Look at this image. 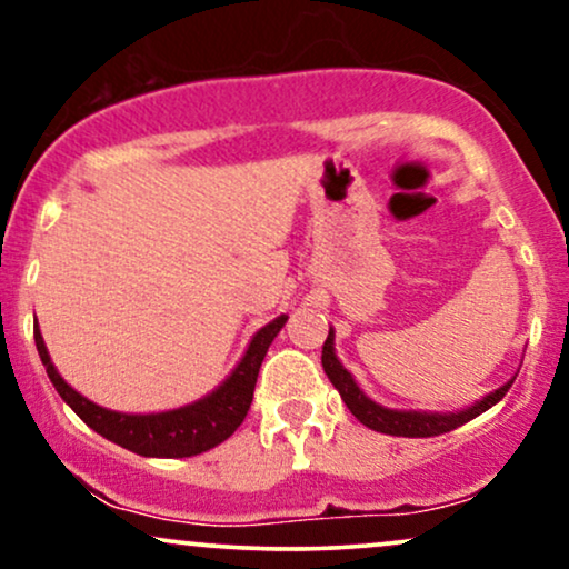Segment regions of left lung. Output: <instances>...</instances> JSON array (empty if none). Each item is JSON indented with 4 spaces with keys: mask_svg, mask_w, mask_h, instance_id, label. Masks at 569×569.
<instances>
[{
    "mask_svg": "<svg viewBox=\"0 0 569 569\" xmlns=\"http://www.w3.org/2000/svg\"><path fill=\"white\" fill-rule=\"evenodd\" d=\"M321 367H325L329 382L338 388L340 398L346 401L350 413H353L361 425H367L369 430H377L385 435H398V438H432V435L451 432L456 427L467 425L469 419L480 417V413L488 411L493 403H499L509 392L511 382H515L511 380L503 385V388L490 392V396H486L480 403H475L472 409L467 411H456V413L392 411V409H382V406H377L375 401H369V398L359 390V385L353 382L350 371L338 361V356H335V348H332V329H329L325 348H321Z\"/></svg>",
    "mask_w": 569,
    "mask_h": 569,
    "instance_id": "1",
    "label": "left lung"
}]
</instances>
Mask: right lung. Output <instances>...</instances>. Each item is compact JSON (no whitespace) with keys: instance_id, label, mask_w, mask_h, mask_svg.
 I'll use <instances>...</instances> for the list:
<instances>
[{"instance_id":"right-lung-1","label":"right lung","mask_w":569,"mask_h":569,"mask_svg":"<svg viewBox=\"0 0 569 569\" xmlns=\"http://www.w3.org/2000/svg\"><path fill=\"white\" fill-rule=\"evenodd\" d=\"M284 321L287 317H279L271 325H266L261 332H256L248 353L242 356V361L237 363V369L231 371V377L219 390L210 392L208 398H202L198 403L163 413H118L87 401L52 367L39 327H33V340H37L41 363L47 367L54 390L60 392L62 401L79 413L91 430L139 456L184 459V456H198L223 443L242 425L252 403L258 369H261L266 350H269L271 340L279 335V329L284 327Z\"/></svg>"}]
</instances>
